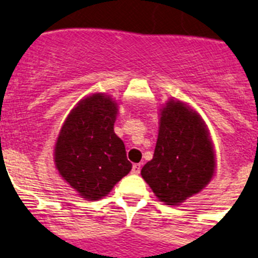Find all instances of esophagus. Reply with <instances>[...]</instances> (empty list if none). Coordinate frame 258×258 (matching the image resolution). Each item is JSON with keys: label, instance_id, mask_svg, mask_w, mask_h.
Segmentation results:
<instances>
[{"label": "esophagus", "instance_id": "obj_1", "mask_svg": "<svg viewBox=\"0 0 258 258\" xmlns=\"http://www.w3.org/2000/svg\"><path fill=\"white\" fill-rule=\"evenodd\" d=\"M131 172L134 173V175H139L140 173V164H134L133 165V171Z\"/></svg>", "mask_w": 258, "mask_h": 258}]
</instances>
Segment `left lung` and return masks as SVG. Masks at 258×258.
Instances as JSON below:
<instances>
[{"label": "left lung", "instance_id": "1", "mask_svg": "<svg viewBox=\"0 0 258 258\" xmlns=\"http://www.w3.org/2000/svg\"><path fill=\"white\" fill-rule=\"evenodd\" d=\"M215 168V151L202 116L180 100H168L160 110L154 158L142 168V177L160 202L179 205L211 181Z\"/></svg>", "mask_w": 258, "mask_h": 258}]
</instances>
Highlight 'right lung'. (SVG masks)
I'll return each mask as SVG.
<instances>
[{"mask_svg":"<svg viewBox=\"0 0 258 258\" xmlns=\"http://www.w3.org/2000/svg\"><path fill=\"white\" fill-rule=\"evenodd\" d=\"M116 114L118 103L111 96L89 95L71 110L56 139L58 172L87 200L106 196L133 168L114 133Z\"/></svg>","mask_w":258,"mask_h":258,"instance_id":"right-lung-1","label":"right lung"}]
</instances>
